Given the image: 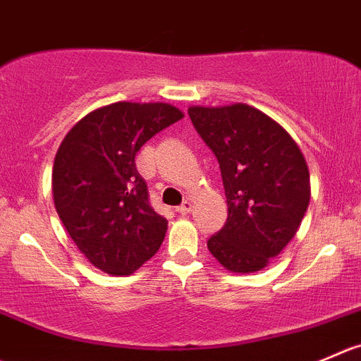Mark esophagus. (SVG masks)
<instances>
[{
    "instance_id": "1",
    "label": "esophagus",
    "mask_w": 361,
    "mask_h": 361,
    "mask_svg": "<svg viewBox=\"0 0 361 361\" xmlns=\"http://www.w3.org/2000/svg\"><path fill=\"white\" fill-rule=\"evenodd\" d=\"M176 212L180 213V215H187V213L192 212V202L190 201H183L180 206H178Z\"/></svg>"
}]
</instances>
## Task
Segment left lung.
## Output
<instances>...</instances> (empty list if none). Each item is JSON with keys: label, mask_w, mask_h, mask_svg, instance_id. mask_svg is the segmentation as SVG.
Returning a JSON list of instances; mask_svg holds the SVG:
<instances>
[{"label": "left lung", "mask_w": 361, "mask_h": 361, "mask_svg": "<svg viewBox=\"0 0 361 361\" xmlns=\"http://www.w3.org/2000/svg\"><path fill=\"white\" fill-rule=\"evenodd\" d=\"M216 157L227 220L208 240L226 269L252 274L277 257L298 231L310 201V176L291 135L247 104L188 109Z\"/></svg>", "instance_id": "obj_1"}]
</instances>
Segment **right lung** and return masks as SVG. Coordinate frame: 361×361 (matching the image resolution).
I'll use <instances>...</instances> for the list:
<instances>
[{
  "instance_id": "right-lung-1",
  "label": "right lung",
  "mask_w": 361,
  "mask_h": 361,
  "mask_svg": "<svg viewBox=\"0 0 361 361\" xmlns=\"http://www.w3.org/2000/svg\"><path fill=\"white\" fill-rule=\"evenodd\" d=\"M181 118L169 104H111L84 116L56 153V212L77 248L106 274H134L162 245L167 220L149 206L135 155Z\"/></svg>"
}]
</instances>
